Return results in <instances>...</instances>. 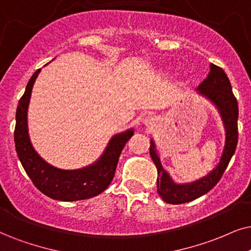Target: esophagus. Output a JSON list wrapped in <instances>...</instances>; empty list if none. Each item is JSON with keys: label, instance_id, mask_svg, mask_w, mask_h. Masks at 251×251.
Wrapping results in <instances>:
<instances>
[{"label": "esophagus", "instance_id": "esophagus-1", "mask_svg": "<svg viewBox=\"0 0 251 251\" xmlns=\"http://www.w3.org/2000/svg\"><path fill=\"white\" fill-rule=\"evenodd\" d=\"M142 122H144L146 125H151V123H153V118H151V117H146V118L142 119Z\"/></svg>", "mask_w": 251, "mask_h": 251}]
</instances>
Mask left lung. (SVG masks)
I'll use <instances>...</instances> for the list:
<instances>
[{
  "label": "left lung",
  "mask_w": 251,
  "mask_h": 251,
  "mask_svg": "<svg viewBox=\"0 0 251 251\" xmlns=\"http://www.w3.org/2000/svg\"><path fill=\"white\" fill-rule=\"evenodd\" d=\"M197 90L202 96L210 100L220 112L225 131H226L225 148L220 162L207 176L192 183L176 184L171 179L169 174L163 169L156 149H155L154 141L151 140L149 154L157 168V193L168 204L178 205L192 201L213 189L220 180L221 176L224 175L231 156L235 153L237 136H239V132H237L239 106H237V100L231 90L230 82L228 80L226 73L223 68L211 63L207 77L199 84Z\"/></svg>",
  "instance_id": "obj_1"
}]
</instances>
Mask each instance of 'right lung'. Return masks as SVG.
I'll list each match as a JSON object with an SVG mask.
<instances>
[{"label":"right lung","mask_w":251,"mask_h":251,"mask_svg":"<svg viewBox=\"0 0 251 251\" xmlns=\"http://www.w3.org/2000/svg\"><path fill=\"white\" fill-rule=\"evenodd\" d=\"M40 69L34 73L18 102L14 132L16 151L22 166L34 186L50 198L62 201L89 199L100 195L110 185L117 164L134 129H127L112 136L100 160L90 166L76 170H62L50 166L34 151L27 132V107L31 93Z\"/></svg>","instance_id":"add662e5"}]
</instances>
